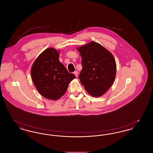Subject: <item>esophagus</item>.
Here are the masks:
<instances>
[{"mask_svg":"<svg viewBox=\"0 0 153 153\" xmlns=\"http://www.w3.org/2000/svg\"><path fill=\"white\" fill-rule=\"evenodd\" d=\"M73 73H74V74L76 76V77L78 76V72L77 71H74V72H73Z\"/></svg>","mask_w":153,"mask_h":153,"instance_id":"1","label":"esophagus"}]
</instances>
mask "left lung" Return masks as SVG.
Here are the masks:
<instances>
[{"instance_id":"8db88e82","label":"left lung","mask_w":153,"mask_h":153,"mask_svg":"<svg viewBox=\"0 0 153 153\" xmlns=\"http://www.w3.org/2000/svg\"><path fill=\"white\" fill-rule=\"evenodd\" d=\"M81 57L82 69L79 79L89 95L100 97L112 85L117 65L112 53L94 41L77 47Z\"/></svg>"}]
</instances>
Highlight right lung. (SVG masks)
<instances>
[{"instance_id":"1","label":"right lung","mask_w":153,"mask_h":153,"mask_svg":"<svg viewBox=\"0 0 153 153\" xmlns=\"http://www.w3.org/2000/svg\"><path fill=\"white\" fill-rule=\"evenodd\" d=\"M59 51L48 48L38 56L31 69V79L38 92L52 100L64 95L69 84L76 78L59 62Z\"/></svg>"}]
</instances>
